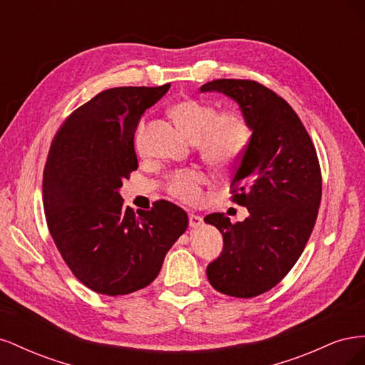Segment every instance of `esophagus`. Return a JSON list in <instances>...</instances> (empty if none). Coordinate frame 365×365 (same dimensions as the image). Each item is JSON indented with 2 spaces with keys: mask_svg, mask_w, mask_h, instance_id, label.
Here are the masks:
<instances>
[{
  "mask_svg": "<svg viewBox=\"0 0 365 365\" xmlns=\"http://www.w3.org/2000/svg\"><path fill=\"white\" fill-rule=\"evenodd\" d=\"M202 217L200 216V215H195V213H190L189 215V225L190 227H193V228H196V227H201L202 225Z\"/></svg>",
  "mask_w": 365,
  "mask_h": 365,
  "instance_id": "1",
  "label": "esophagus"
}]
</instances>
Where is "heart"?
Returning a JSON list of instances; mask_svg holds the SVG:
<instances>
[{
	"label": "heart",
	"instance_id": "heart-1",
	"mask_svg": "<svg viewBox=\"0 0 365 365\" xmlns=\"http://www.w3.org/2000/svg\"><path fill=\"white\" fill-rule=\"evenodd\" d=\"M170 115L192 141H196L202 157L217 169H228L245 150L250 128L237 113L219 114L217 109L196 98H181L175 102ZM135 146L141 150V128ZM204 175L200 170H181L172 176L169 192L185 202H196L201 196Z\"/></svg>",
	"mask_w": 365,
	"mask_h": 365
}]
</instances>
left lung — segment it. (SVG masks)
Returning a JSON list of instances; mask_svg holds the SVG:
<instances>
[{
  "mask_svg": "<svg viewBox=\"0 0 365 365\" xmlns=\"http://www.w3.org/2000/svg\"><path fill=\"white\" fill-rule=\"evenodd\" d=\"M213 91L233 98L251 130L230 184L250 216L237 224L224 213L205 216L224 237L207 277L219 292L251 298L274 288L302 256L322 201V172L311 137L282 97L240 79L201 86Z\"/></svg>",
  "mask_w": 365,
  "mask_h": 365,
  "instance_id": "8db88e82",
  "label": "left lung"
}]
</instances>
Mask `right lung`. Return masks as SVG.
Masks as SVG:
<instances>
[{
    "mask_svg": "<svg viewBox=\"0 0 365 365\" xmlns=\"http://www.w3.org/2000/svg\"><path fill=\"white\" fill-rule=\"evenodd\" d=\"M170 83L98 93L63 121L43 169L42 196L50 235L62 259L97 294L146 288L189 217L169 201L150 212L125 207L123 180L137 170L134 134L141 115Z\"/></svg>",
    "mask_w": 365,
    "mask_h": 365,
    "instance_id": "obj_1",
    "label": "right lung"
}]
</instances>
